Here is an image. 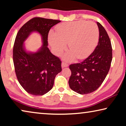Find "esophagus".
Returning <instances> with one entry per match:
<instances>
[{"label":"esophagus","mask_w":126,"mask_h":126,"mask_svg":"<svg viewBox=\"0 0 126 126\" xmlns=\"http://www.w3.org/2000/svg\"><path fill=\"white\" fill-rule=\"evenodd\" d=\"M61 66H62V68H65V67H68L69 65L68 63H64V62H63L61 63Z\"/></svg>","instance_id":"obj_1"}]
</instances>
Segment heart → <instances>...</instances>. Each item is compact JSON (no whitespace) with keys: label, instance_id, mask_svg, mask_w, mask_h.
<instances>
[{"label":"heart","instance_id":"heart-1","mask_svg":"<svg viewBox=\"0 0 126 126\" xmlns=\"http://www.w3.org/2000/svg\"><path fill=\"white\" fill-rule=\"evenodd\" d=\"M56 34L50 32L49 42L57 54L66 49L68 44L70 53L64 56L65 60L72 61L84 59L92 52L99 38V30L93 22L78 20L64 22L56 26Z\"/></svg>","mask_w":126,"mask_h":126}]
</instances>
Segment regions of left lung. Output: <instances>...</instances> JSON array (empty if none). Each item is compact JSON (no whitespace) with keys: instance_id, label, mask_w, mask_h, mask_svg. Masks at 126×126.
<instances>
[{"instance_id":"obj_1","label":"left lung","mask_w":126,"mask_h":126,"mask_svg":"<svg viewBox=\"0 0 126 126\" xmlns=\"http://www.w3.org/2000/svg\"><path fill=\"white\" fill-rule=\"evenodd\" d=\"M98 45L88 57L80 63L69 65L70 89L81 94H91L99 88L109 72L112 59L111 41L106 30L99 22Z\"/></svg>"}]
</instances>
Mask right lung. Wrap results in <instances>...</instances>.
<instances>
[{"label":"right lung","instance_id":"1","mask_svg":"<svg viewBox=\"0 0 126 126\" xmlns=\"http://www.w3.org/2000/svg\"><path fill=\"white\" fill-rule=\"evenodd\" d=\"M60 20L35 17L18 31L13 47V61L19 82L29 94L44 95L50 91L54 79L61 72V61L47 47L49 30ZM37 31L42 36L43 45L35 53H27L23 42L31 32Z\"/></svg>","mask_w":126,"mask_h":126}]
</instances>
